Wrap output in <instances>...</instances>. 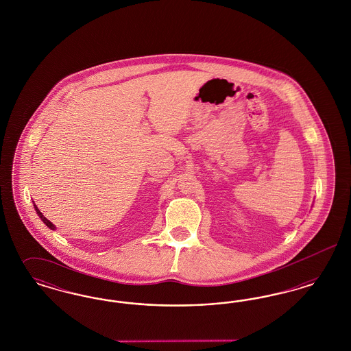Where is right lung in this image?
<instances>
[{"label":"right lung","instance_id":"add662e5","mask_svg":"<svg viewBox=\"0 0 351 351\" xmlns=\"http://www.w3.org/2000/svg\"><path fill=\"white\" fill-rule=\"evenodd\" d=\"M34 208H35V210H36V215L39 216V218H40V219H42V221H43V222H45V223H46V225L50 228L51 230H55V229H56V228H55V225H53L52 222H50L47 218L45 217V216L42 215V212L38 209V206H36L35 204H34Z\"/></svg>","mask_w":351,"mask_h":351}]
</instances>
